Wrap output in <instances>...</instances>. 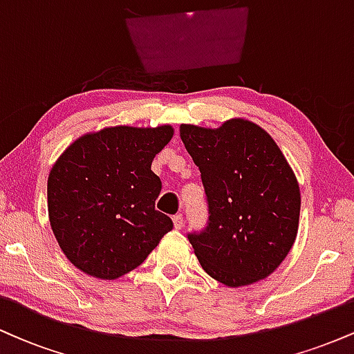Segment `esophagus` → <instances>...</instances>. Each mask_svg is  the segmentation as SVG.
<instances>
[{
  "instance_id": "1",
  "label": "esophagus",
  "mask_w": 354,
  "mask_h": 354,
  "mask_svg": "<svg viewBox=\"0 0 354 354\" xmlns=\"http://www.w3.org/2000/svg\"><path fill=\"white\" fill-rule=\"evenodd\" d=\"M173 225L176 230L183 228V214H174L173 216Z\"/></svg>"
}]
</instances>
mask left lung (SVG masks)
Returning a JSON list of instances; mask_svg holds the SVG:
<instances>
[{"instance_id": "left-lung-1", "label": "left lung", "mask_w": 354, "mask_h": 354, "mask_svg": "<svg viewBox=\"0 0 354 354\" xmlns=\"http://www.w3.org/2000/svg\"><path fill=\"white\" fill-rule=\"evenodd\" d=\"M180 135L208 198V226L188 236L203 270L231 288L268 278L295 245L301 208L281 149L245 118L218 128L181 124Z\"/></svg>"}]
</instances>
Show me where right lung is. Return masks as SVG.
Wrapping results in <instances>:
<instances>
[{"mask_svg":"<svg viewBox=\"0 0 354 354\" xmlns=\"http://www.w3.org/2000/svg\"><path fill=\"white\" fill-rule=\"evenodd\" d=\"M171 124L108 126L80 136L48 176V216L68 261L98 279H116L148 258L173 230L154 209L161 181L151 171L171 141Z\"/></svg>","mask_w":354,"mask_h":354,"instance_id":"obj_1","label":"right lung"}]
</instances>
